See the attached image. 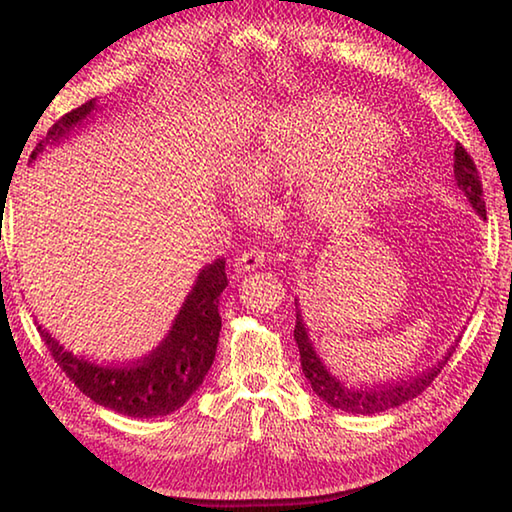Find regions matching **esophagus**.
Wrapping results in <instances>:
<instances>
[{
  "instance_id": "34e87169",
  "label": "esophagus",
  "mask_w": 512,
  "mask_h": 512,
  "mask_svg": "<svg viewBox=\"0 0 512 512\" xmlns=\"http://www.w3.org/2000/svg\"><path fill=\"white\" fill-rule=\"evenodd\" d=\"M266 264V253L259 248H248L235 259L237 271H255V268Z\"/></svg>"
}]
</instances>
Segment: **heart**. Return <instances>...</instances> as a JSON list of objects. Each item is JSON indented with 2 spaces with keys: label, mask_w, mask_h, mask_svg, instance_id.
Segmentation results:
<instances>
[{
  "label": "heart",
  "mask_w": 512,
  "mask_h": 512,
  "mask_svg": "<svg viewBox=\"0 0 512 512\" xmlns=\"http://www.w3.org/2000/svg\"><path fill=\"white\" fill-rule=\"evenodd\" d=\"M384 121L368 106L345 97H320L273 121L253 158V176L300 180L316 176L345 152L311 189L309 205L318 219L334 221L366 201L384 173L388 153Z\"/></svg>",
  "instance_id": "obj_1"
}]
</instances>
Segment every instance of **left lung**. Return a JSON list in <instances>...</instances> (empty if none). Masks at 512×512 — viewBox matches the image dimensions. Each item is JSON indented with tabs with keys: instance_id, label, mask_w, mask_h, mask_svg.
<instances>
[{
	"instance_id": "obj_1",
	"label": "left lung",
	"mask_w": 512,
	"mask_h": 512,
	"mask_svg": "<svg viewBox=\"0 0 512 512\" xmlns=\"http://www.w3.org/2000/svg\"><path fill=\"white\" fill-rule=\"evenodd\" d=\"M454 176H456V185L463 189L465 196L470 198V203L476 212L485 216V198H483V185H481V176L479 169L472 160V155L467 153L465 146L458 142L454 149ZM296 329H293V339L298 343V352H300V366L305 377L309 379L314 393L325 400L329 406L334 409H341L345 413H359V415H375L381 411L395 409L404 402L418 397L422 391H427L431 386V381L440 375V370L445 368V363L449 357L454 354V345L452 350L445 354V359L438 363V366L429 368L427 372H422L420 377L413 379H402L397 384H388V386H372V388H352L348 384H343L336 377H332L323 366V361L316 357L314 348H311L307 329L302 325L300 314H296Z\"/></svg>"
}]
</instances>
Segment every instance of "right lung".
Listing matches in <instances>:
<instances>
[{
	"label": "right lung",
	"mask_w": 512,
	"mask_h": 512,
	"mask_svg": "<svg viewBox=\"0 0 512 512\" xmlns=\"http://www.w3.org/2000/svg\"><path fill=\"white\" fill-rule=\"evenodd\" d=\"M92 108L94 101H85L83 106L65 112L49 128L45 142L69 133V128L88 117ZM45 142L36 146L31 160L42 151ZM225 287H228L225 262L216 259L198 273L194 289L187 296L167 339L149 357L126 363V366H101V363L76 357L63 345H58L56 339H51L47 329L38 325V332L60 370L92 402L131 415V418H158V415L178 411L203 384L214 361L216 343H219V298Z\"/></svg>",
	"instance_id": "1"
}]
</instances>
